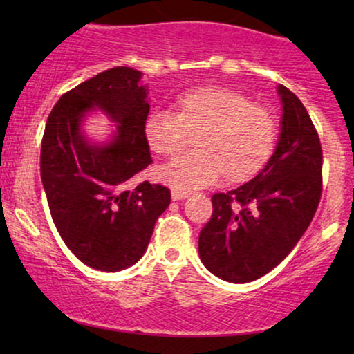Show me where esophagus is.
Segmentation results:
<instances>
[{"label": "esophagus", "instance_id": "obj_1", "mask_svg": "<svg viewBox=\"0 0 354 354\" xmlns=\"http://www.w3.org/2000/svg\"><path fill=\"white\" fill-rule=\"evenodd\" d=\"M188 191H181V189H173L171 191V198L174 201L178 200H185V198H188Z\"/></svg>", "mask_w": 354, "mask_h": 354}]
</instances>
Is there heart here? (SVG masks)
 <instances>
[{
  "mask_svg": "<svg viewBox=\"0 0 354 354\" xmlns=\"http://www.w3.org/2000/svg\"><path fill=\"white\" fill-rule=\"evenodd\" d=\"M174 115L153 111L143 123L149 151L171 156L194 135V151L183 153L158 171L160 180L189 191L213 185L225 176L243 185L263 171L276 145V121L261 104L243 93L221 86L183 91L173 101Z\"/></svg>",
  "mask_w": 354,
  "mask_h": 354,
  "instance_id": "b5f03b06",
  "label": "heart"
}]
</instances>
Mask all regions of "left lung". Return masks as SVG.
Masks as SVG:
<instances>
[{"label": "left lung", "mask_w": 354, "mask_h": 354, "mask_svg": "<svg viewBox=\"0 0 354 354\" xmlns=\"http://www.w3.org/2000/svg\"><path fill=\"white\" fill-rule=\"evenodd\" d=\"M281 135L258 176L211 198L213 214L200 233V258L230 283H250L270 273L291 253L318 209L323 191V149L306 108L278 86Z\"/></svg>", "instance_id": "obj_1"}]
</instances>
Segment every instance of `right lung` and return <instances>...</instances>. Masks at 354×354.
I'll list each match as a JSON object with an SVG mask.
<instances>
[{"label":"right lung","mask_w":354,"mask_h":354,"mask_svg":"<svg viewBox=\"0 0 354 354\" xmlns=\"http://www.w3.org/2000/svg\"><path fill=\"white\" fill-rule=\"evenodd\" d=\"M140 78V71L118 66L64 93L41 140L39 171L53 223L71 253L100 271L135 265L171 201L163 185L129 188V180L153 163L143 136L149 104ZM95 106L118 123L111 145L93 147L80 133V118Z\"/></svg>","instance_id":"obj_1"}]
</instances>
